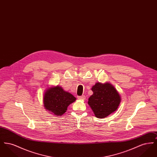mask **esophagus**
I'll return each instance as SVG.
<instances>
[{"mask_svg": "<svg viewBox=\"0 0 157 157\" xmlns=\"http://www.w3.org/2000/svg\"><path fill=\"white\" fill-rule=\"evenodd\" d=\"M78 98L80 100H85V97L84 95H82V96H79L78 97Z\"/></svg>", "mask_w": 157, "mask_h": 157, "instance_id": "obj_1", "label": "esophagus"}]
</instances>
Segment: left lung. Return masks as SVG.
<instances>
[{
  "mask_svg": "<svg viewBox=\"0 0 157 157\" xmlns=\"http://www.w3.org/2000/svg\"><path fill=\"white\" fill-rule=\"evenodd\" d=\"M93 94L88 104L98 118H105L116 111L121 98L115 86L109 82H97L92 86Z\"/></svg>",
  "mask_w": 157,
  "mask_h": 157,
  "instance_id": "left-lung-1",
  "label": "left lung"
}]
</instances>
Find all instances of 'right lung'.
<instances>
[{"label": "right lung", "instance_id": "right-lung-1", "mask_svg": "<svg viewBox=\"0 0 157 157\" xmlns=\"http://www.w3.org/2000/svg\"><path fill=\"white\" fill-rule=\"evenodd\" d=\"M76 98L60 86H52L45 90L43 103L45 109L55 116L60 117L67 111L68 106Z\"/></svg>", "mask_w": 157, "mask_h": 157}]
</instances>
